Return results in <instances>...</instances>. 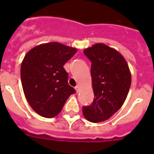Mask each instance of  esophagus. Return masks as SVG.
I'll list each match as a JSON object with an SVG mask.
<instances>
[{"label":"esophagus","mask_w":154,"mask_h":154,"mask_svg":"<svg viewBox=\"0 0 154 154\" xmlns=\"http://www.w3.org/2000/svg\"><path fill=\"white\" fill-rule=\"evenodd\" d=\"M75 89L76 92H79V85H76V86L75 87Z\"/></svg>","instance_id":"1"}]
</instances>
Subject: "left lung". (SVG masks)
Returning a JSON list of instances; mask_svg holds the SVG:
<instances>
[{"mask_svg": "<svg viewBox=\"0 0 154 154\" xmlns=\"http://www.w3.org/2000/svg\"><path fill=\"white\" fill-rule=\"evenodd\" d=\"M92 62L91 77L94 100L83 106L87 120L99 123L109 119L123 106L131 85V73L120 53L103 43L84 50Z\"/></svg>", "mask_w": 154, "mask_h": 154, "instance_id": "8db88e82", "label": "left lung"}]
</instances>
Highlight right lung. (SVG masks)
Segmentation results:
<instances>
[{"instance_id": "add662e5", "label": "right lung", "mask_w": 154, "mask_h": 154, "mask_svg": "<svg viewBox=\"0 0 154 154\" xmlns=\"http://www.w3.org/2000/svg\"><path fill=\"white\" fill-rule=\"evenodd\" d=\"M76 51L75 48L48 42L35 46L24 56L21 66L22 88L27 101L38 115L56 116L75 92L68 83L63 65Z\"/></svg>"}]
</instances>
